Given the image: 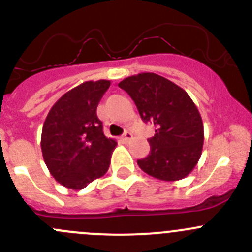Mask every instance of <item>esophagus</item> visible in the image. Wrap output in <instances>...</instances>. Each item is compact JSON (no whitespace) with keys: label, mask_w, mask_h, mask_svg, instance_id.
<instances>
[{"label":"esophagus","mask_w":252,"mask_h":252,"mask_svg":"<svg viewBox=\"0 0 252 252\" xmlns=\"http://www.w3.org/2000/svg\"><path fill=\"white\" fill-rule=\"evenodd\" d=\"M133 139V134L130 133V131H126V133L123 134V136H122V140L124 142H129Z\"/></svg>","instance_id":"obj_1"}]
</instances>
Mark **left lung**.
I'll return each instance as SVG.
<instances>
[{
  "mask_svg": "<svg viewBox=\"0 0 252 252\" xmlns=\"http://www.w3.org/2000/svg\"><path fill=\"white\" fill-rule=\"evenodd\" d=\"M129 94L141 119L155 126L150 154L139 167L164 182L180 180L191 173L204 146V124L187 91L155 73H140L118 84Z\"/></svg>",
  "mask_w": 252,
  "mask_h": 252,
  "instance_id": "left-lung-1",
  "label": "left lung"
}]
</instances>
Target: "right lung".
Listing matches in <instances>:
<instances>
[{
  "mask_svg": "<svg viewBox=\"0 0 252 252\" xmlns=\"http://www.w3.org/2000/svg\"><path fill=\"white\" fill-rule=\"evenodd\" d=\"M110 80L85 81L51 107L41 133V151L52 177L80 190L108 171L117 141L105 136L96 110Z\"/></svg>",
  "mask_w": 252,
  "mask_h": 252,
  "instance_id": "obj_1",
  "label": "right lung"
}]
</instances>
